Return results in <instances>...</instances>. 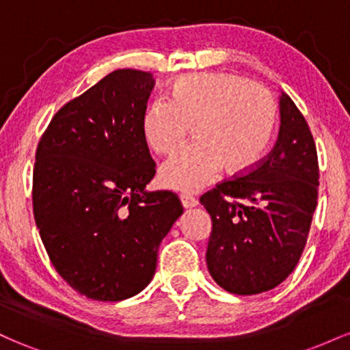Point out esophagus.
Masks as SVG:
<instances>
[{
	"label": "esophagus",
	"instance_id": "34e87169",
	"mask_svg": "<svg viewBox=\"0 0 350 350\" xmlns=\"http://www.w3.org/2000/svg\"><path fill=\"white\" fill-rule=\"evenodd\" d=\"M179 199H180V204H183L184 208H192L199 204L198 199L192 198V196H189V194H180Z\"/></svg>",
	"mask_w": 350,
	"mask_h": 350
}]
</instances>
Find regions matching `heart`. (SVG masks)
Masks as SVG:
<instances>
[{"label": "heart", "instance_id": "obj_1", "mask_svg": "<svg viewBox=\"0 0 350 350\" xmlns=\"http://www.w3.org/2000/svg\"><path fill=\"white\" fill-rule=\"evenodd\" d=\"M171 100H152L142 118L152 151L170 154L194 124L196 143L172 154L159 170L164 187L196 192L222 167L243 172L258 161L276 123V102L268 88L235 74L211 72L176 79Z\"/></svg>", "mask_w": 350, "mask_h": 350}]
</instances>
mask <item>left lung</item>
<instances>
[{"mask_svg": "<svg viewBox=\"0 0 350 350\" xmlns=\"http://www.w3.org/2000/svg\"><path fill=\"white\" fill-rule=\"evenodd\" d=\"M270 154L200 198L212 219L206 262L219 286L258 295L290 276L306 245L319 166L306 120L286 94Z\"/></svg>", "mask_w": 350, "mask_h": 350, "instance_id": "8db88e82", "label": "left lung"}]
</instances>
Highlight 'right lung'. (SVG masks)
<instances>
[{
	"instance_id": "1",
	"label": "right lung",
	"mask_w": 350,
	"mask_h": 350,
	"mask_svg": "<svg viewBox=\"0 0 350 350\" xmlns=\"http://www.w3.org/2000/svg\"><path fill=\"white\" fill-rule=\"evenodd\" d=\"M150 72L118 69L66 103L36 151L33 207L52 265L80 295L122 301L150 284L159 243L183 214L154 178L142 118Z\"/></svg>"
}]
</instances>
